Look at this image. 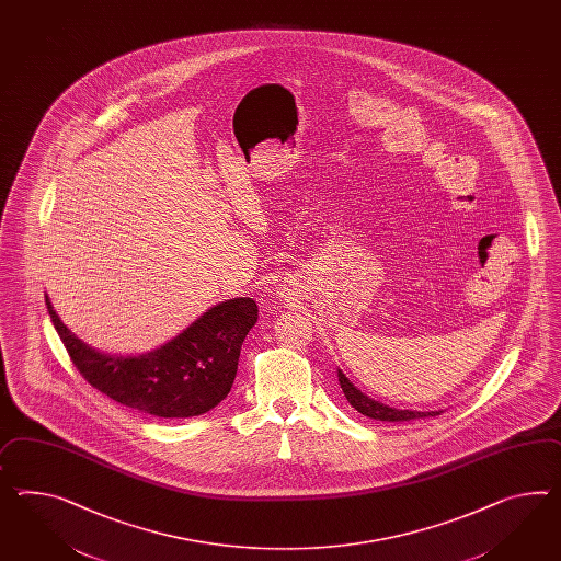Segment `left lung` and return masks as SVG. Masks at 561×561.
I'll return each instance as SVG.
<instances>
[{
    "label": "left lung",
    "mask_w": 561,
    "mask_h": 561,
    "mask_svg": "<svg viewBox=\"0 0 561 561\" xmlns=\"http://www.w3.org/2000/svg\"><path fill=\"white\" fill-rule=\"evenodd\" d=\"M337 380L340 387L344 390L347 402L362 413L364 416H370L376 421H387V423H404V421H416V419H425V416L442 415L444 411H411V409H397V407H388L385 402L374 401L366 392H362L358 387H354L350 382V378L337 368Z\"/></svg>",
    "instance_id": "obj_1"
}]
</instances>
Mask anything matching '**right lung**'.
<instances>
[{
  "label": "right lung",
  "mask_w": 561,
  "mask_h": 561,
  "mask_svg": "<svg viewBox=\"0 0 561 561\" xmlns=\"http://www.w3.org/2000/svg\"><path fill=\"white\" fill-rule=\"evenodd\" d=\"M46 309L72 364L91 387L110 399L162 419H188L211 411L228 397L248 331L259 321L250 297L217 302L173 340L136 356L105 354L81 342Z\"/></svg>",
  "instance_id": "1"
}]
</instances>
